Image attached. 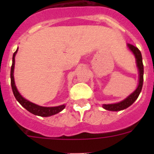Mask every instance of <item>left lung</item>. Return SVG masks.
Listing matches in <instances>:
<instances>
[{
    "label": "left lung",
    "mask_w": 154,
    "mask_h": 154,
    "mask_svg": "<svg viewBox=\"0 0 154 154\" xmlns=\"http://www.w3.org/2000/svg\"><path fill=\"white\" fill-rule=\"evenodd\" d=\"M127 48L135 56L136 64H137L139 73L138 85L135 90L122 101L116 103H112V104H103V108L109 110V111H120V110H123L128 108L137 100L141 90H142L143 82V65L142 55H141L140 51L133 45L127 44Z\"/></svg>",
    "instance_id": "obj_1"
}]
</instances>
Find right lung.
Segmentation results:
<instances>
[{"label":"right lung","instance_id":"1","mask_svg":"<svg viewBox=\"0 0 154 154\" xmlns=\"http://www.w3.org/2000/svg\"><path fill=\"white\" fill-rule=\"evenodd\" d=\"M18 48H17L16 51L14 53L13 58H12V65L11 69V84L12 91H13L14 96L17 99L20 104L26 109L28 112L34 115L39 116H43V117H48V116H51L55 115V114L60 112L61 111L65 109V105H61L58 106H51V107H45V106H41L35 104V103H31L28 101V99L23 97L20 92L17 90V87L15 85V82H14V64H15V55L17 52Z\"/></svg>","mask_w":154,"mask_h":154}]
</instances>
